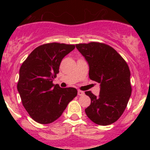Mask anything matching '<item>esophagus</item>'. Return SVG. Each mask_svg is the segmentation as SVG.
<instances>
[{
    "instance_id": "esophagus-1",
    "label": "esophagus",
    "mask_w": 150,
    "mask_h": 150,
    "mask_svg": "<svg viewBox=\"0 0 150 150\" xmlns=\"http://www.w3.org/2000/svg\"><path fill=\"white\" fill-rule=\"evenodd\" d=\"M78 94L79 95V96H83V95L84 94V92L82 91L78 90Z\"/></svg>"
}]
</instances>
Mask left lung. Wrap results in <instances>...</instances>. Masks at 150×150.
Segmentation results:
<instances>
[{"label": "left lung", "mask_w": 150, "mask_h": 150, "mask_svg": "<svg viewBox=\"0 0 150 150\" xmlns=\"http://www.w3.org/2000/svg\"><path fill=\"white\" fill-rule=\"evenodd\" d=\"M75 46L88 64L89 78L100 84L99 96L85 92L91 101L85 110L86 115L98 125H110L120 118L131 96L129 67L108 45L91 42Z\"/></svg>", "instance_id": "8db88e82"}]
</instances>
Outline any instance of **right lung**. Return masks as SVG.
I'll return each mask as SVG.
<instances>
[{
  "mask_svg": "<svg viewBox=\"0 0 150 150\" xmlns=\"http://www.w3.org/2000/svg\"><path fill=\"white\" fill-rule=\"evenodd\" d=\"M74 49V45L43 44L33 50L22 63L17 90L24 107L35 121H55L77 96L75 88H62L53 84L62 59Z\"/></svg>",
  "mask_w": 150,
  "mask_h": 150,
  "instance_id": "add662e5",
  "label": "right lung"
}]
</instances>
